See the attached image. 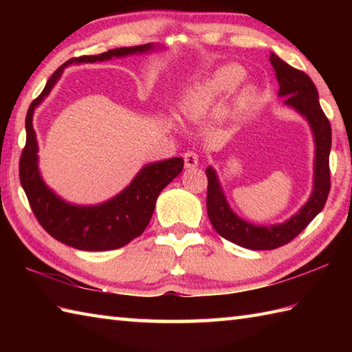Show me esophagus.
Returning <instances> with one entry per match:
<instances>
[{"label":"esophagus","mask_w":352,"mask_h":352,"mask_svg":"<svg viewBox=\"0 0 352 352\" xmlns=\"http://www.w3.org/2000/svg\"><path fill=\"white\" fill-rule=\"evenodd\" d=\"M183 157H184V166L186 168L198 166V154L195 151H186Z\"/></svg>","instance_id":"obj_1"}]
</instances>
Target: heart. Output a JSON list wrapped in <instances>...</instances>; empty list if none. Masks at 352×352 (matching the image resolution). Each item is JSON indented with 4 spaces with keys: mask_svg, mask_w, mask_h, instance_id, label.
Wrapping results in <instances>:
<instances>
[{
    "mask_svg": "<svg viewBox=\"0 0 352 352\" xmlns=\"http://www.w3.org/2000/svg\"><path fill=\"white\" fill-rule=\"evenodd\" d=\"M245 72L236 65H227L216 69L195 92H192L184 101L183 111L188 118L203 116L212 104L222 95L233 92L242 83Z\"/></svg>",
    "mask_w": 352,
    "mask_h": 352,
    "instance_id": "obj_1",
    "label": "heart"
}]
</instances>
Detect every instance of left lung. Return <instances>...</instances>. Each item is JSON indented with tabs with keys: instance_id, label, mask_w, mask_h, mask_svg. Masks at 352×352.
I'll return each instance as SVG.
<instances>
[{
	"instance_id": "left-lung-1",
	"label": "left lung",
	"mask_w": 352,
	"mask_h": 352,
	"mask_svg": "<svg viewBox=\"0 0 352 352\" xmlns=\"http://www.w3.org/2000/svg\"><path fill=\"white\" fill-rule=\"evenodd\" d=\"M275 71L280 89L278 95L284 96V104L296 109L307 118L316 142L315 160V189L310 199L300 212L289 221L271 227H257L231 212L219 186L213 168L206 169L207 175V214L216 233L227 241L248 250H275L289 243L301 233L322 210L328 193H330V149L331 125L319 104L318 89L307 74L287 65L274 52L269 56Z\"/></svg>"
}]
</instances>
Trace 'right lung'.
I'll return each instance as SVG.
<instances>
[{"label": "right lung", "mask_w": 352, "mask_h": 352, "mask_svg": "<svg viewBox=\"0 0 352 352\" xmlns=\"http://www.w3.org/2000/svg\"><path fill=\"white\" fill-rule=\"evenodd\" d=\"M151 50V45L109 50L98 56H80L63 63L50 80L42 94L30 104L25 116V146L19 159V180L37 222L56 241L81 251H109L130 243L140 236L151 219L159 193L180 174L184 166L182 157L151 163L142 169L131 184L113 199L101 206L77 207L56 197L37 170V144L33 130V111L62 76L69 63H95L111 57H124Z\"/></svg>", "instance_id": "obj_1"}]
</instances>
